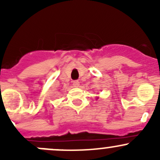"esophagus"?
Segmentation results:
<instances>
[{
    "mask_svg": "<svg viewBox=\"0 0 160 160\" xmlns=\"http://www.w3.org/2000/svg\"><path fill=\"white\" fill-rule=\"evenodd\" d=\"M72 85H73L74 88H78V87L80 86V82H79L78 80H74V81L72 82Z\"/></svg>",
    "mask_w": 160,
    "mask_h": 160,
    "instance_id": "1",
    "label": "esophagus"
}]
</instances>
